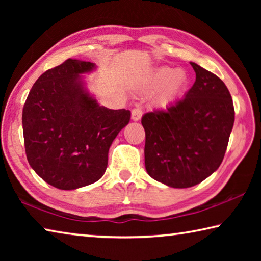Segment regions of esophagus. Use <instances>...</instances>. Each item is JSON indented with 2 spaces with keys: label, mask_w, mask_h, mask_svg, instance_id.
<instances>
[{
  "label": "esophagus",
  "mask_w": 261,
  "mask_h": 261,
  "mask_svg": "<svg viewBox=\"0 0 261 261\" xmlns=\"http://www.w3.org/2000/svg\"><path fill=\"white\" fill-rule=\"evenodd\" d=\"M141 116H143V110H141L139 107H136L132 109V112H131V120L132 121H139Z\"/></svg>",
  "instance_id": "34e87169"
}]
</instances>
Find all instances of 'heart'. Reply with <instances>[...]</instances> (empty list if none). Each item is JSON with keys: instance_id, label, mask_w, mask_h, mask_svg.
<instances>
[{"instance_id": "1", "label": "heart", "mask_w": 261, "mask_h": 261, "mask_svg": "<svg viewBox=\"0 0 261 261\" xmlns=\"http://www.w3.org/2000/svg\"><path fill=\"white\" fill-rule=\"evenodd\" d=\"M188 83L189 77L185 71L169 67L156 69L149 77V88H161L156 98L160 105H167L175 100L185 90Z\"/></svg>"}]
</instances>
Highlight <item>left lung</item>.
I'll return each mask as SVG.
<instances>
[{"label": "left lung", "mask_w": 261, "mask_h": 261, "mask_svg": "<svg viewBox=\"0 0 261 261\" xmlns=\"http://www.w3.org/2000/svg\"><path fill=\"white\" fill-rule=\"evenodd\" d=\"M190 64L196 82L184 98L141 118L147 174L176 189L199 184L218 169L235 121L224 83L200 65Z\"/></svg>", "instance_id": "obj_1"}]
</instances>
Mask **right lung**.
I'll use <instances>...</instances> for the list:
<instances>
[{"label":"right lung","mask_w":261,"mask_h":261,"mask_svg":"<svg viewBox=\"0 0 261 261\" xmlns=\"http://www.w3.org/2000/svg\"><path fill=\"white\" fill-rule=\"evenodd\" d=\"M95 69L69 59L38 78L24 105L28 161L57 189L76 190L102 177L109 147L130 121V110L103 107L87 90L83 76Z\"/></svg>","instance_id":"1"}]
</instances>
